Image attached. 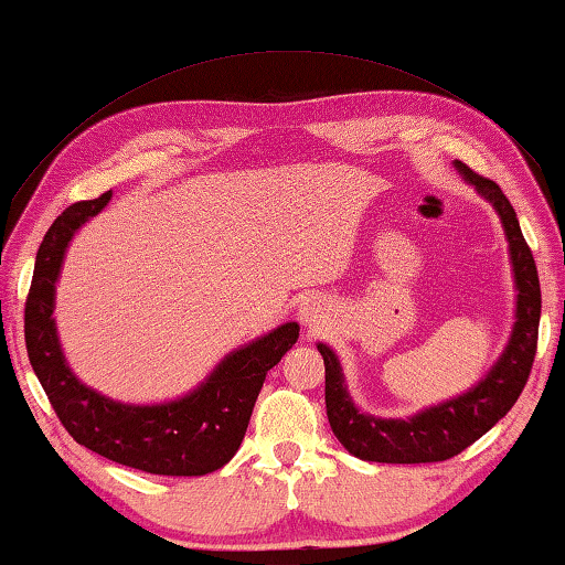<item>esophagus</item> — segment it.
<instances>
[{
  "label": "esophagus",
  "mask_w": 565,
  "mask_h": 565,
  "mask_svg": "<svg viewBox=\"0 0 565 565\" xmlns=\"http://www.w3.org/2000/svg\"><path fill=\"white\" fill-rule=\"evenodd\" d=\"M327 306H323L321 299H317V296H311V299H306L301 306H299V313L306 327H319V323H323V319H327Z\"/></svg>",
  "instance_id": "34e87169"
}]
</instances>
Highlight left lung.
<instances>
[{"mask_svg": "<svg viewBox=\"0 0 565 565\" xmlns=\"http://www.w3.org/2000/svg\"><path fill=\"white\" fill-rule=\"evenodd\" d=\"M466 184L489 202L501 218L515 286V313L509 343L486 376L463 394L416 411L406 418H381L361 411L349 394L337 351L317 343L327 366V416L333 436L361 461L434 463L446 461L478 441L509 414L529 381L541 321V284L519 218L499 184L454 161Z\"/></svg>", "mask_w": 565, "mask_h": 565, "instance_id": "1", "label": "left lung"}]
</instances>
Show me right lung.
Segmentation results:
<instances>
[{"label": "right lung", "mask_w": 565, "mask_h": 565, "mask_svg": "<svg viewBox=\"0 0 565 565\" xmlns=\"http://www.w3.org/2000/svg\"><path fill=\"white\" fill-rule=\"evenodd\" d=\"M111 191L72 204L36 252L24 309L26 353L56 416L76 444L109 461L157 476H204L232 461L244 441L264 379L299 339L286 321L216 363L202 384L161 404H124L76 379L54 321L56 281L74 234L109 204Z\"/></svg>", "instance_id": "1"}]
</instances>
